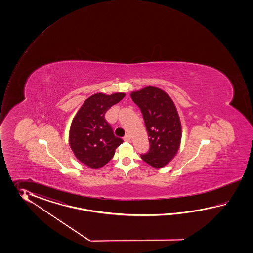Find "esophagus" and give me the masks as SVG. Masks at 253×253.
<instances>
[{
	"label": "esophagus",
	"instance_id": "esophagus-1",
	"mask_svg": "<svg viewBox=\"0 0 253 253\" xmlns=\"http://www.w3.org/2000/svg\"><path fill=\"white\" fill-rule=\"evenodd\" d=\"M130 140H131V137H130V135H128V134H126V135H125V137H124L125 142H130Z\"/></svg>",
	"mask_w": 253,
	"mask_h": 253
}]
</instances>
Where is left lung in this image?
<instances>
[{"mask_svg": "<svg viewBox=\"0 0 253 253\" xmlns=\"http://www.w3.org/2000/svg\"><path fill=\"white\" fill-rule=\"evenodd\" d=\"M130 96L142 111L150 142V150L141 158L155 168L166 167L176 156L182 139V125L174 103L156 86H145Z\"/></svg>", "mask_w": 253, "mask_h": 253, "instance_id": "left-lung-1", "label": "left lung"}]
</instances>
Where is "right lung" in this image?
Instances as JSON below:
<instances>
[{
    "instance_id": "1",
    "label": "right lung",
    "mask_w": 253,
    "mask_h": 253,
    "mask_svg": "<svg viewBox=\"0 0 253 253\" xmlns=\"http://www.w3.org/2000/svg\"><path fill=\"white\" fill-rule=\"evenodd\" d=\"M126 96L97 93L86 98L71 122L69 144L77 159L92 169L104 167L111 160L123 140L115 136L105 114Z\"/></svg>"
}]
</instances>
